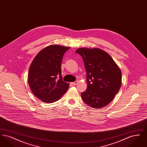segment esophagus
Segmentation results:
<instances>
[{
  "label": "esophagus",
  "instance_id": "34e87169",
  "mask_svg": "<svg viewBox=\"0 0 147 147\" xmlns=\"http://www.w3.org/2000/svg\"><path fill=\"white\" fill-rule=\"evenodd\" d=\"M78 81L77 80V81H76V82H73V83H71V84H72L73 85H76V84L78 83Z\"/></svg>",
  "mask_w": 147,
  "mask_h": 147
}]
</instances>
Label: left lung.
<instances>
[{
	"mask_svg": "<svg viewBox=\"0 0 147 147\" xmlns=\"http://www.w3.org/2000/svg\"><path fill=\"white\" fill-rule=\"evenodd\" d=\"M86 72L87 89L81 93L84 102L94 109L110 104L121 86V71L111 57L98 48H80Z\"/></svg>",
	"mask_w": 147,
	"mask_h": 147,
	"instance_id": "1",
	"label": "left lung"
}]
</instances>
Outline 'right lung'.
Masks as SVG:
<instances>
[{"label":"right lung","mask_w":147,"mask_h":147,"mask_svg":"<svg viewBox=\"0 0 147 147\" xmlns=\"http://www.w3.org/2000/svg\"><path fill=\"white\" fill-rule=\"evenodd\" d=\"M69 47L50 45L35 57L28 71V83L35 96L42 101L52 103L67 91L69 83L62 77L61 63Z\"/></svg>","instance_id":"right-lung-1"}]
</instances>
